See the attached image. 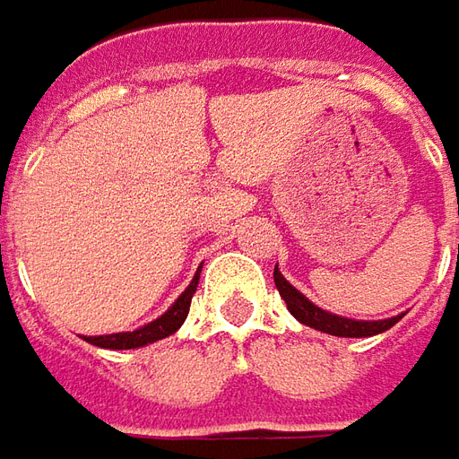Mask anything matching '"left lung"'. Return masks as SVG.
Here are the masks:
<instances>
[{
    "label": "left lung",
    "mask_w": 459,
    "mask_h": 459,
    "mask_svg": "<svg viewBox=\"0 0 459 459\" xmlns=\"http://www.w3.org/2000/svg\"><path fill=\"white\" fill-rule=\"evenodd\" d=\"M275 278V285H278L280 298L285 300L288 310L293 313V318H298L300 323H306L316 331H323V333H331V336L341 338H366V336H377V333H384L389 331L394 323L402 321V316H394V318H384V321H353V318H343V316H336V313H328V310L313 306L306 295L300 290H295L293 285L288 280L282 278L278 267L273 273Z\"/></svg>",
    "instance_id": "obj_1"
}]
</instances>
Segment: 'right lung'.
I'll list each match as a JSON object with an SVG mask.
<instances>
[{
	"label": "right lung",
	"instance_id": "add662e5",
	"mask_svg": "<svg viewBox=\"0 0 459 459\" xmlns=\"http://www.w3.org/2000/svg\"><path fill=\"white\" fill-rule=\"evenodd\" d=\"M196 285H199V273L194 275L189 288L177 298V303L166 310L164 316H159L156 321L146 323V325H141L136 331H123V333H110V336H85V341L93 343V346H100V349L123 351V349H138V346L153 343L159 338L171 336V333L179 331L181 323L186 321V316H189V306H192V298L196 293Z\"/></svg>",
	"mask_w": 459,
	"mask_h": 459
}]
</instances>
